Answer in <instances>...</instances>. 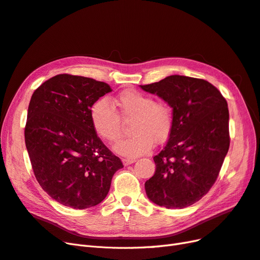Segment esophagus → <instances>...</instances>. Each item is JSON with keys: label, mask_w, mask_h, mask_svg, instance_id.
Segmentation results:
<instances>
[{"label": "esophagus", "mask_w": 260, "mask_h": 260, "mask_svg": "<svg viewBox=\"0 0 260 260\" xmlns=\"http://www.w3.org/2000/svg\"><path fill=\"white\" fill-rule=\"evenodd\" d=\"M136 160H137L136 158H123L122 159V162H123L124 166H129V165L133 164Z\"/></svg>", "instance_id": "obj_1"}]
</instances>
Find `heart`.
<instances>
[{"label": "heart", "instance_id": "1", "mask_svg": "<svg viewBox=\"0 0 260 260\" xmlns=\"http://www.w3.org/2000/svg\"><path fill=\"white\" fill-rule=\"evenodd\" d=\"M115 104L122 119H133L131 137L119 141L114 146L116 153L126 157H137L146 153L155 142H166L173 131L174 112L167 101L134 89L120 92ZM115 107L105 99L98 100L91 107L93 128L101 138L110 143L117 142L122 134V120Z\"/></svg>", "mask_w": 260, "mask_h": 260}]
</instances>
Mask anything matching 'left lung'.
<instances>
[{"mask_svg":"<svg viewBox=\"0 0 260 260\" xmlns=\"http://www.w3.org/2000/svg\"><path fill=\"white\" fill-rule=\"evenodd\" d=\"M141 88L174 112L173 131L154 157L156 171L145 183L146 194L167 209L189 207L209 192L228 153L227 101L207 80L188 76L171 75Z\"/></svg>","mask_w":260,"mask_h":260,"instance_id":"8db88e82","label":"left lung"}]
</instances>
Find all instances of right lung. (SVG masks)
<instances>
[{
  "mask_svg": "<svg viewBox=\"0 0 260 260\" xmlns=\"http://www.w3.org/2000/svg\"><path fill=\"white\" fill-rule=\"evenodd\" d=\"M95 79L59 74L31 96L24 128L35 177L51 198L66 207H94L109 193L121 160L96 136L91 106L111 92Z\"/></svg>",
  "mask_w": 260,
  "mask_h": 260,
  "instance_id": "right-lung-1",
  "label": "right lung"
}]
</instances>
